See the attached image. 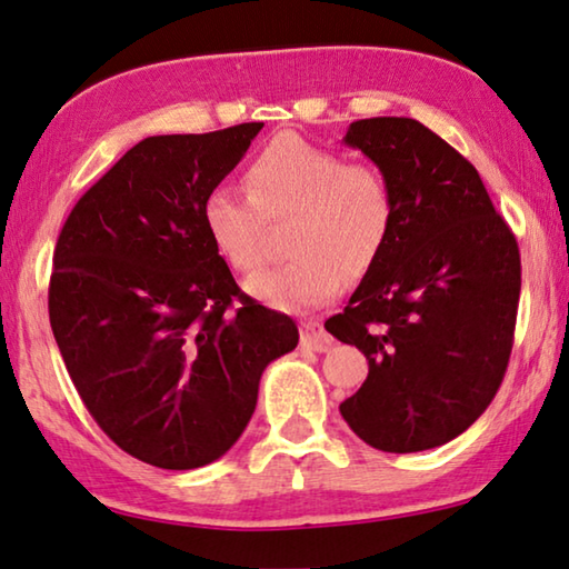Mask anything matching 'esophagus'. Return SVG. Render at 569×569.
<instances>
[{
    "label": "esophagus",
    "instance_id": "obj_1",
    "mask_svg": "<svg viewBox=\"0 0 569 569\" xmlns=\"http://www.w3.org/2000/svg\"><path fill=\"white\" fill-rule=\"evenodd\" d=\"M331 343H333L331 333L326 331L321 323H316V321L301 323V346H306V349H311V351H329Z\"/></svg>",
    "mask_w": 569,
    "mask_h": 569
}]
</instances>
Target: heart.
I'll return each mask as SVG.
<instances>
[{
	"instance_id": "obj_1",
	"label": "heart",
	"mask_w": 569,
	"mask_h": 569,
	"mask_svg": "<svg viewBox=\"0 0 569 569\" xmlns=\"http://www.w3.org/2000/svg\"><path fill=\"white\" fill-rule=\"evenodd\" d=\"M246 192L216 186L200 220L216 253L238 273L266 261V223L291 218L286 248L296 256L248 281L276 311L303 313L341 293L346 273L363 276L387 248L397 206L377 168L346 162L298 134H278L246 170Z\"/></svg>"
}]
</instances>
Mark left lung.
<instances>
[{
    "instance_id": "8db88e82",
    "label": "left lung",
    "mask_w": 569,
    "mask_h": 569,
    "mask_svg": "<svg viewBox=\"0 0 569 569\" xmlns=\"http://www.w3.org/2000/svg\"><path fill=\"white\" fill-rule=\"evenodd\" d=\"M343 142L387 178L397 218L349 306L326 321L369 361L341 417L373 449H435L502 383L522 288L517 240L475 166L421 122L356 120Z\"/></svg>"
}]
</instances>
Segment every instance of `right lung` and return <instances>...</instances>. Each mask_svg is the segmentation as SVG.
Listing matches in <instances>:
<instances>
[{
	"instance_id": "add662e5",
	"label": "right lung",
	"mask_w": 569,
	"mask_h": 569,
	"mask_svg": "<svg viewBox=\"0 0 569 569\" xmlns=\"http://www.w3.org/2000/svg\"><path fill=\"white\" fill-rule=\"evenodd\" d=\"M261 128L146 138L57 238L50 323L67 371L104 435L152 467L223 457L253 417L266 366L298 343L293 319L240 293L200 220L206 192Z\"/></svg>"
}]
</instances>
